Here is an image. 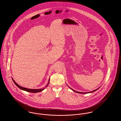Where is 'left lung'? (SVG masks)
<instances>
[{
	"label": "left lung",
	"instance_id": "left-lung-1",
	"mask_svg": "<svg viewBox=\"0 0 121 121\" xmlns=\"http://www.w3.org/2000/svg\"><path fill=\"white\" fill-rule=\"evenodd\" d=\"M99 88H98V89H97L96 90H94V91H90V92H78V91H74V90H73V89H72V88H71L72 90H73V91H74V92H76V93H80V94H87V93H92V92H94V91H97V90H98L99 89Z\"/></svg>",
	"mask_w": 121,
	"mask_h": 121
}]
</instances>
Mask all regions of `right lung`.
Returning <instances> with one entry per match:
<instances>
[{"label":"right lung","instance_id":"add662e5","mask_svg":"<svg viewBox=\"0 0 121 121\" xmlns=\"http://www.w3.org/2000/svg\"><path fill=\"white\" fill-rule=\"evenodd\" d=\"M12 79H13V82L15 84L17 87H18L19 88H20V89H21V90H23V91H27V92H31V93H37V92H41V91H43V90H44V88H43V89H28V88H24V87H22V86H20L19 85H18L16 82H15L14 81V80H13V78H12ZM49 80H50V79H49V81H48V84H47V86H46V87H47V86H48L49 82Z\"/></svg>","mask_w":121,"mask_h":121}]
</instances>
